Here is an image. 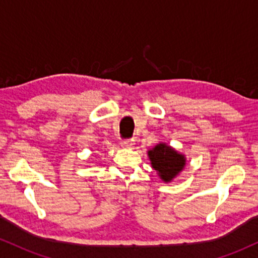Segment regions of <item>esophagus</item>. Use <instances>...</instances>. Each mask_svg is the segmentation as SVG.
<instances>
[{
    "mask_svg": "<svg viewBox=\"0 0 258 258\" xmlns=\"http://www.w3.org/2000/svg\"><path fill=\"white\" fill-rule=\"evenodd\" d=\"M121 147L127 148V149H131V148L135 147V141H133V139H130V141H122L121 142Z\"/></svg>",
    "mask_w": 258,
    "mask_h": 258,
    "instance_id": "34e87169",
    "label": "esophagus"
}]
</instances>
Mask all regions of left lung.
<instances>
[{
	"mask_svg": "<svg viewBox=\"0 0 258 258\" xmlns=\"http://www.w3.org/2000/svg\"><path fill=\"white\" fill-rule=\"evenodd\" d=\"M148 156L152 167L165 183L172 182L184 170L186 164L184 154L177 152L164 142H160L152 149H148Z\"/></svg>",
	"mask_w": 258,
	"mask_h": 258,
	"instance_id": "obj_1",
	"label": "left lung"
}]
</instances>
